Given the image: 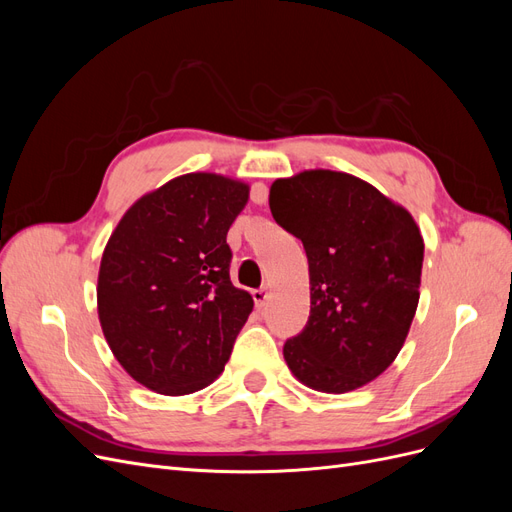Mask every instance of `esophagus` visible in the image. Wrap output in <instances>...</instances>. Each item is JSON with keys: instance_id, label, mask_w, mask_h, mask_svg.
Here are the masks:
<instances>
[{"instance_id": "1", "label": "esophagus", "mask_w": 512, "mask_h": 512, "mask_svg": "<svg viewBox=\"0 0 512 512\" xmlns=\"http://www.w3.org/2000/svg\"><path fill=\"white\" fill-rule=\"evenodd\" d=\"M269 288L267 286H262V288H258V290H254L252 292V297H254V303H256V307H265V303H267V299H269Z\"/></svg>"}]
</instances>
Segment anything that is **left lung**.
I'll list each match as a JSON object with an SVG mask.
<instances>
[{"instance_id":"1","label":"left lung","mask_w":512,"mask_h":512,"mask_svg":"<svg viewBox=\"0 0 512 512\" xmlns=\"http://www.w3.org/2000/svg\"><path fill=\"white\" fill-rule=\"evenodd\" d=\"M269 207L309 262L312 309L284 344L288 369L320 393L361 389L408 337L421 297V230L371 183L324 168L275 179Z\"/></svg>"}]
</instances>
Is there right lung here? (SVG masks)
<instances>
[{
	"instance_id": "1",
	"label": "right lung",
	"mask_w": 512,
	"mask_h": 512,
	"mask_svg": "<svg viewBox=\"0 0 512 512\" xmlns=\"http://www.w3.org/2000/svg\"><path fill=\"white\" fill-rule=\"evenodd\" d=\"M250 185L188 173L141 196L108 239L98 318L119 365L160 395L218 378L254 299L230 282L226 235Z\"/></svg>"
}]
</instances>
